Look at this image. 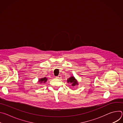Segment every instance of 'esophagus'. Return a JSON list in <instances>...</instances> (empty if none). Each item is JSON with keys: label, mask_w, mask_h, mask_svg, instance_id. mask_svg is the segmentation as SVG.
Returning a JSON list of instances; mask_svg holds the SVG:
<instances>
[{"label": "esophagus", "mask_w": 123, "mask_h": 123, "mask_svg": "<svg viewBox=\"0 0 123 123\" xmlns=\"http://www.w3.org/2000/svg\"><path fill=\"white\" fill-rule=\"evenodd\" d=\"M56 78H57L60 79V78H62V76H61V75L59 74V75H58L57 76H56Z\"/></svg>", "instance_id": "1"}]
</instances>
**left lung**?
Returning a JSON list of instances; mask_svg holds the SVG:
<instances>
[{
  "instance_id": "obj_1",
  "label": "left lung",
  "mask_w": 123,
  "mask_h": 123,
  "mask_svg": "<svg viewBox=\"0 0 123 123\" xmlns=\"http://www.w3.org/2000/svg\"><path fill=\"white\" fill-rule=\"evenodd\" d=\"M67 82L68 83L72 84V86H75L76 85H78L77 81L75 78L74 76H71L68 79H67Z\"/></svg>"
}]
</instances>
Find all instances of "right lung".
Listing matches in <instances>:
<instances>
[{
    "mask_svg": "<svg viewBox=\"0 0 123 123\" xmlns=\"http://www.w3.org/2000/svg\"><path fill=\"white\" fill-rule=\"evenodd\" d=\"M48 79L46 77H44V78H41L40 79H39V82H40V83H45V82H47Z\"/></svg>",
    "mask_w": 123,
    "mask_h": 123,
    "instance_id": "obj_1",
    "label": "right lung"
}]
</instances>
